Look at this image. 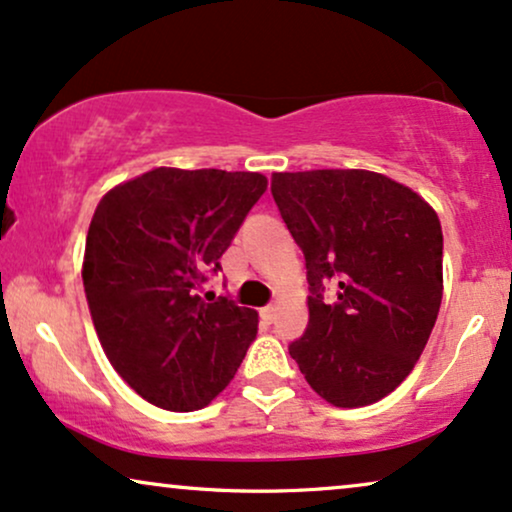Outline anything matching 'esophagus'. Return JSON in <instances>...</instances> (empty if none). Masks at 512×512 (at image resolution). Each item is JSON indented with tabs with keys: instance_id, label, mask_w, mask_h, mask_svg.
<instances>
[{
	"instance_id": "34e87169",
	"label": "esophagus",
	"mask_w": 512,
	"mask_h": 512,
	"mask_svg": "<svg viewBox=\"0 0 512 512\" xmlns=\"http://www.w3.org/2000/svg\"><path fill=\"white\" fill-rule=\"evenodd\" d=\"M260 319H262L264 323H271V321H274V319H276V307H271V304H269V307L260 309Z\"/></svg>"
}]
</instances>
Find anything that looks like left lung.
<instances>
[{
  "label": "left lung",
  "mask_w": 512,
  "mask_h": 512,
  "mask_svg": "<svg viewBox=\"0 0 512 512\" xmlns=\"http://www.w3.org/2000/svg\"><path fill=\"white\" fill-rule=\"evenodd\" d=\"M271 196L307 264L309 326L290 357L333 406L383 399L413 371L442 304L437 212L366 170L276 172Z\"/></svg>",
  "instance_id": "8db88e82"
}]
</instances>
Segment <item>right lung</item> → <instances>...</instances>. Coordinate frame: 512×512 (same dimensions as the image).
Instances as JSON below:
<instances>
[{"label":"right lung","instance_id":"add662e5","mask_svg":"<svg viewBox=\"0 0 512 512\" xmlns=\"http://www.w3.org/2000/svg\"><path fill=\"white\" fill-rule=\"evenodd\" d=\"M264 191L257 172L155 167L96 205L82 267L96 335L122 380L160 409L208 406L255 340V309L198 288L222 271Z\"/></svg>","mask_w":512,"mask_h":512}]
</instances>
